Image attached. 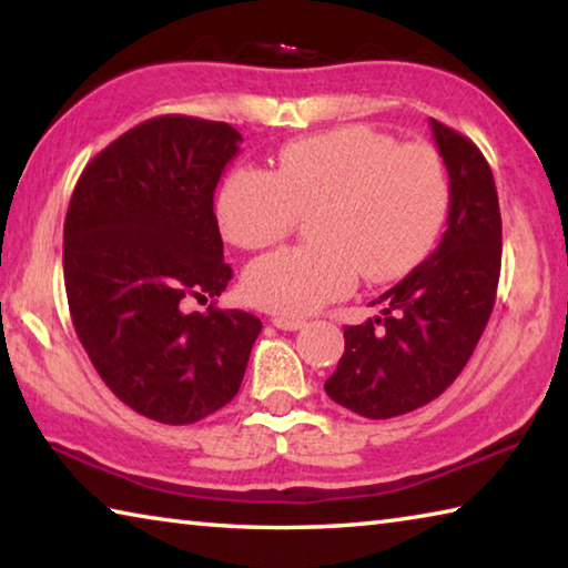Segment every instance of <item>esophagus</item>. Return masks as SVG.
I'll list each match as a JSON object with an SVG mask.
<instances>
[{
	"instance_id": "esophagus-1",
	"label": "esophagus",
	"mask_w": 568,
	"mask_h": 568,
	"mask_svg": "<svg viewBox=\"0 0 568 568\" xmlns=\"http://www.w3.org/2000/svg\"><path fill=\"white\" fill-rule=\"evenodd\" d=\"M273 325L277 331H301V328H305L307 323L301 321V318H287V315H275Z\"/></svg>"
}]
</instances>
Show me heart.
I'll use <instances>...</instances> for the list:
<instances>
[{"label":"heart","mask_w":568,"mask_h":568,"mask_svg":"<svg viewBox=\"0 0 568 568\" xmlns=\"http://www.w3.org/2000/svg\"><path fill=\"white\" fill-rule=\"evenodd\" d=\"M450 187L438 152L396 145L365 124H345L281 150L275 170L235 168L217 190L215 217L230 243H281L311 213V245L275 250L247 265L255 305L307 315L348 295L358 275L388 283L413 271L446 223Z\"/></svg>","instance_id":"b5f03b06"}]
</instances>
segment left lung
<instances>
[{"mask_svg":"<svg viewBox=\"0 0 568 568\" xmlns=\"http://www.w3.org/2000/svg\"><path fill=\"white\" fill-rule=\"evenodd\" d=\"M448 170V227L426 261L378 297L381 318L345 325V353L325 393L383 420L438 398L476 351L501 273V210L494 172L464 134L430 120Z\"/></svg>","mask_w":568,"mask_h":568,"instance_id":"left-lung-1","label":"left lung"}]
</instances>
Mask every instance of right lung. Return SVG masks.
Returning <instances> with one entry per match:
<instances>
[{
    "instance_id": "obj_1",
    "label": "right lung",
    "mask_w": 568,
    "mask_h": 568,
    "mask_svg": "<svg viewBox=\"0 0 568 568\" xmlns=\"http://www.w3.org/2000/svg\"><path fill=\"white\" fill-rule=\"evenodd\" d=\"M240 142L227 122H142L82 170L64 217L77 338L124 406L168 426L235 398L263 328L243 311L185 307L217 297L233 277L213 197Z\"/></svg>"
}]
</instances>
